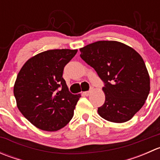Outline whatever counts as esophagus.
<instances>
[{
	"mask_svg": "<svg viewBox=\"0 0 160 160\" xmlns=\"http://www.w3.org/2000/svg\"><path fill=\"white\" fill-rule=\"evenodd\" d=\"M90 93V90H89V91H85V92H83V94L87 95V96H88V95H89Z\"/></svg>",
	"mask_w": 160,
	"mask_h": 160,
	"instance_id": "obj_1",
	"label": "esophagus"
}]
</instances>
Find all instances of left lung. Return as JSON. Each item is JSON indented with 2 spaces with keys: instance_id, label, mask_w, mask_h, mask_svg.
Instances as JSON below:
<instances>
[{
  "instance_id": "1",
  "label": "left lung",
  "mask_w": 160,
  "mask_h": 160,
  "mask_svg": "<svg viewBox=\"0 0 160 160\" xmlns=\"http://www.w3.org/2000/svg\"><path fill=\"white\" fill-rule=\"evenodd\" d=\"M80 57L104 81L105 101L98 112L108 122L129 121L144 105L150 79L142 56L117 41H98L80 49Z\"/></svg>"
}]
</instances>
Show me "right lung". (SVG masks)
I'll list each match as a JSON object with an SVG mask.
<instances>
[{"label": "right lung", "mask_w": 160, "mask_h": 160, "mask_svg": "<svg viewBox=\"0 0 160 160\" xmlns=\"http://www.w3.org/2000/svg\"><path fill=\"white\" fill-rule=\"evenodd\" d=\"M77 49H52L30 58L15 80L17 107L36 128L54 132L63 128L73 116L80 94L69 91L62 72Z\"/></svg>", "instance_id": "obj_1"}]
</instances>
